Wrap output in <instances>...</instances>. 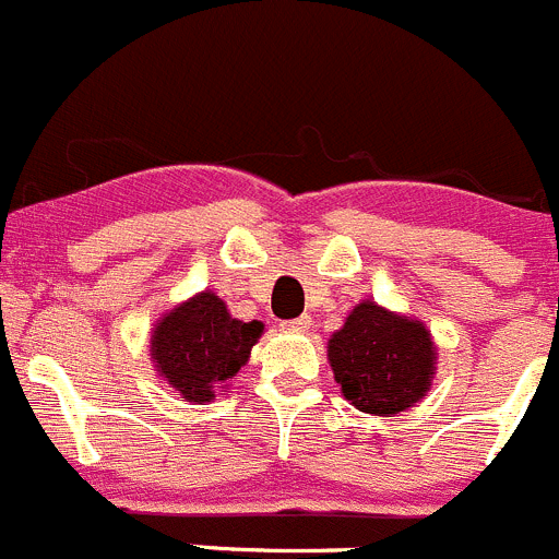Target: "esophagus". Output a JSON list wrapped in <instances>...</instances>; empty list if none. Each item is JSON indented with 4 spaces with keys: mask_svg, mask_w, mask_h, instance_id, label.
I'll return each mask as SVG.
<instances>
[{
    "mask_svg": "<svg viewBox=\"0 0 559 559\" xmlns=\"http://www.w3.org/2000/svg\"><path fill=\"white\" fill-rule=\"evenodd\" d=\"M287 331H309V325H312V318L309 314H301V318H293V320H285Z\"/></svg>",
    "mask_w": 559,
    "mask_h": 559,
    "instance_id": "1",
    "label": "esophagus"
}]
</instances>
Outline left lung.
<instances>
[{
    "label": "left lung",
    "mask_w": 559,
    "mask_h": 559,
    "mask_svg": "<svg viewBox=\"0 0 559 559\" xmlns=\"http://www.w3.org/2000/svg\"><path fill=\"white\" fill-rule=\"evenodd\" d=\"M329 361L345 400L364 413L394 416L427 394L435 345L418 320L364 301L329 340Z\"/></svg>",
    "instance_id": "left-lung-1"
}]
</instances>
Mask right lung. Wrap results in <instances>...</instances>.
I'll list each match as a JSON object with an SVG mask.
<instances>
[{"label": "right lung", "mask_w": 559, "mask_h": 559, "mask_svg": "<svg viewBox=\"0 0 559 559\" xmlns=\"http://www.w3.org/2000/svg\"><path fill=\"white\" fill-rule=\"evenodd\" d=\"M261 320L234 318L214 293H201L165 314L152 336L159 374L190 402H209L239 374L261 340Z\"/></svg>", "instance_id": "obj_1"}]
</instances>
